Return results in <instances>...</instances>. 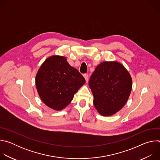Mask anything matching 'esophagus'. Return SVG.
Masks as SVG:
<instances>
[{
    "label": "esophagus",
    "mask_w": 160,
    "mask_h": 160,
    "mask_svg": "<svg viewBox=\"0 0 160 160\" xmlns=\"http://www.w3.org/2000/svg\"><path fill=\"white\" fill-rule=\"evenodd\" d=\"M83 77H84V78L85 79L86 82H88V75L87 74H84Z\"/></svg>",
    "instance_id": "obj_1"
}]
</instances>
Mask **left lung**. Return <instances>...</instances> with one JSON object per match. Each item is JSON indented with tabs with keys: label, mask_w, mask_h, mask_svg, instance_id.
<instances>
[{
	"label": "left lung",
	"mask_w": 160,
	"mask_h": 160,
	"mask_svg": "<svg viewBox=\"0 0 160 160\" xmlns=\"http://www.w3.org/2000/svg\"><path fill=\"white\" fill-rule=\"evenodd\" d=\"M89 87L94 104L102 116H111L126 104L131 92L132 78L125 67L118 62H102L91 75Z\"/></svg>",
	"instance_id": "8db88e82"
}]
</instances>
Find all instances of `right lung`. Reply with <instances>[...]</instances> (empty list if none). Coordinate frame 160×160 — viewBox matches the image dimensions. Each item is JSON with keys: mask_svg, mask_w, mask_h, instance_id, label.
<instances>
[{"mask_svg": "<svg viewBox=\"0 0 160 160\" xmlns=\"http://www.w3.org/2000/svg\"><path fill=\"white\" fill-rule=\"evenodd\" d=\"M85 83L76 68L66 58L53 56L44 61L35 78L37 92L48 107L59 111L72 101L74 94Z\"/></svg>", "mask_w": 160, "mask_h": 160, "instance_id": "add662e5", "label": "right lung"}]
</instances>
